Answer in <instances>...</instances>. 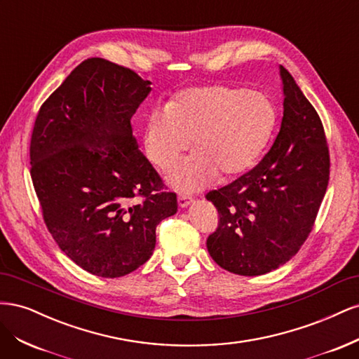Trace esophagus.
Segmentation results:
<instances>
[{
    "mask_svg": "<svg viewBox=\"0 0 359 359\" xmlns=\"http://www.w3.org/2000/svg\"><path fill=\"white\" fill-rule=\"evenodd\" d=\"M191 202H193V198L189 196V194H180L178 196V205L181 208H187Z\"/></svg>",
    "mask_w": 359,
    "mask_h": 359,
    "instance_id": "1",
    "label": "esophagus"
}]
</instances>
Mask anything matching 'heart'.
Returning a JSON list of instances; mask_svg holds the SVG:
<instances>
[{"mask_svg": "<svg viewBox=\"0 0 359 359\" xmlns=\"http://www.w3.org/2000/svg\"><path fill=\"white\" fill-rule=\"evenodd\" d=\"M277 126V109L268 95L226 85L178 93L166 111L156 109L144 126L147 158L161 170L175 165L187 149L193 156L173 168L168 182L184 193L241 175L264 153Z\"/></svg>", "mask_w": 359, "mask_h": 359, "instance_id": "b5f03b06", "label": "heart"}]
</instances>
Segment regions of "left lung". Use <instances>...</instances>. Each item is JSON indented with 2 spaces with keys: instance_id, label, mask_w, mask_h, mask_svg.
I'll list each match as a JSON object with an SVG mask.
<instances>
[{
  "instance_id": "1",
  "label": "left lung",
  "mask_w": 359,
  "mask_h": 359,
  "mask_svg": "<svg viewBox=\"0 0 359 359\" xmlns=\"http://www.w3.org/2000/svg\"><path fill=\"white\" fill-rule=\"evenodd\" d=\"M283 118L257 165L206 199L219 227L206 240L217 265L238 276H262L298 253L316 220L330 180V153L318 112L280 66Z\"/></svg>"
}]
</instances>
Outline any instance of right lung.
Segmentation results:
<instances>
[{"label":"right lung","mask_w":359,"mask_h":359,"mask_svg":"<svg viewBox=\"0 0 359 359\" xmlns=\"http://www.w3.org/2000/svg\"><path fill=\"white\" fill-rule=\"evenodd\" d=\"M151 82L103 58L81 62L41 104L31 178L58 247L88 273L115 278L144 265L175 193L140 153L130 119Z\"/></svg>","instance_id":"add662e5"}]
</instances>
